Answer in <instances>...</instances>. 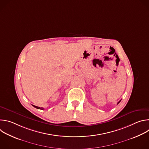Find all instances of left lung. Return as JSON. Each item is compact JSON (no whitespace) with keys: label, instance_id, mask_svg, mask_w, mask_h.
<instances>
[{"label":"left lung","instance_id":"obj_1","mask_svg":"<svg viewBox=\"0 0 149 149\" xmlns=\"http://www.w3.org/2000/svg\"><path fill=\"white\" fill-rule=\"evenodd\" d=\"M120 101H121V100H120V101H118V103H117V104H118V103H119V102H120Z\"/></svg>","mask_w":149,"mask_h":149}]
</instances>
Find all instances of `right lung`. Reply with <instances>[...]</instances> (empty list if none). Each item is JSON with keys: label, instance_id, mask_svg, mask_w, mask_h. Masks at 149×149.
Segmentation results:
<instances>
[{"label": "right lung", "instance_id": "right-lung-1", "mask_svg": "<svg viewBox=\"0 0 149 149\" xmlns=\"http://www.w3.org/2000/svg\"><path fill=\"white\" fill-rule=\"evenodd\" d=\"M33 107H35V108H36V109H40V110H44V108H42V107H38V106H35V105H32Z\"/></svg>", "mask_w": 149, "mask_h": 149}]
</instances>
